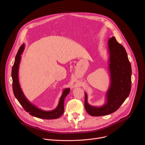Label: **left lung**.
<instances>
[{
  "mask_svg": "<svg viewBox=\"0 0 145 145\" xmlns=\"http://www.w3.org/2000/svg\"><path fill=\"white\" fill-rule=\"evenodd\" d=\"M108 52L110 85L106 92V102L100 107L91 106L85 92L84 107L87 112L92 116H104L116 111L129 96L131 91V64L125 49L117 42L114 36L108 40Z\"/></svg>",
  "mask_w": 145,
  "mask_h": 145,
  "instance_id": "8db88e82",
  "label": "left lung"
}]
</instances>
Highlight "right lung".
<instances>
[{"label": "right lung", "instance_id": "add662e5", "mask_svg": "<svg viewBox=\"0 0 145 145\" xmlns=\"http://www.w3.org/2000/svg\"><path fill=\"white\" fill-rule=\"evenodd\" d=\"M25 49V44H22L20 47L15 58V62L12 68L11 76L12 78V89L15 97L19 102L24 110L29 113L31 116L44 119H54L59 118L64 112V100L65 97L69 94L70 88H65L62 93L59 99L58 105L57 107L52 111H44L38 108L34 105L26 98L24 95L21 88H20L19 78L18 72L21 54Z\"/></svg>", "mask_w": 145, "mask_h": 145}]
</instances>
